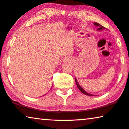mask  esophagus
<instances>
[{
  "instance_id": "obj_1",
  "label": "esophagus",
  "mask_w": 129,
  "mask_h": 129,
  "mask_svg": "<svg viewBox=\"0 0 129 129\" xmlns=\"http://www.w3.org/2000/svg\"><path fill=\"white\" fill-rule=\"evenodd\" d=\"M67 60H68V59H67V58H65L64 59V61H66Z\"/></svg>"
}]
</instances>
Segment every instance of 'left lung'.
Wrapping results in <instances>:
<instances>
[{
	"label": "left lung",
	"mask_w": 129,
	"mask_h": 129,
	"mask_svg": "<svg viewBox=\"0 0 129 129\" xmlns=\"http://www.w3.org/2000/svg\"><path fill=\"white\" fill-rule=\"evenodd\" d=\"M93 24H94V25H95V26H96V27H98L97 30L101 31V30H104V29H105V27H103L102 26H101V25L100 24H99V23H94ZM75 79L76 83H77V87H78V88L79 89L81 90V92H82V93H83V94H85V95H88V96H94L93 95H92V94L89 93H88V92H87L85 91V90L84 89H83L82 88V87H81V86H80V85H79V83H78L77 79L75 78Z\"/></svg>",
	"instance_id": "obj_1"
}]
</instances>
